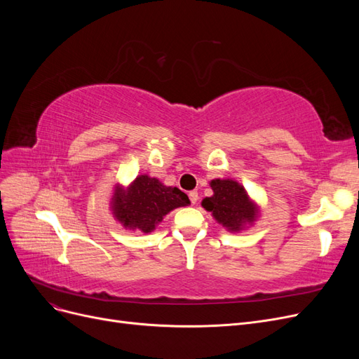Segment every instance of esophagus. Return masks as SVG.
Returning <instances> with one entry per match:
<instances>
[{"label": "esophagus", "mask_w": 359, "mask_h": 359, "mask_svg": "<svg viewBox=\"0 0 359 359\" xmlns=\"http://www.w3.org/2000/svg\"><path fill=\"white\" fill-rule=\"evenodd\" d=\"M189 199H190V202H191V203H196V202H198V199H199V196H198V191H190V193H189Z\"/></svg>", "instance_id": "1"}]
</instances>
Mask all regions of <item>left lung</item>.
I'll return each mask as SVG.
<instances>
[{
    "label": "left lung",
    "mask_w": 359,
    "mask_h": 359,
    "mask_svg": "<svg viewBox=\"0 0 359 359\" xmlns=\"http://www.w3.org/2000/svg\"><path fill=\"white\" fill-rule=\"evenodd\" d=\"M211 189L214 194L205 198L202 206L211 211L214 219L226 226L229 231H240L245 223L256 219V208L250 202L243 186L232 180H212Z\"/></svg>",
    "instance_id": "obj_1"
}]
</instances>
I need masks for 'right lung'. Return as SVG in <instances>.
Listing matches in <instances>:
<instances>
[{"label": "right lung", "instance_id": "1", "mask_svg": "<svg viewBox=\"0 0 359 359\" xmlns=\"http://www.w3.org/2000/svg\"><path fill=\"white\" fill-rule=\"evenodd\" d=\"M189 203V196L180 189L166 187L157 178L140 175L127 190H115L112 210L116 220L126 227L151 232L163 215Z\"/></svg>", "mask_w": 359, "mask_h": 359}]
</instances>
